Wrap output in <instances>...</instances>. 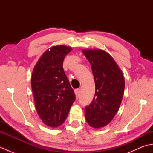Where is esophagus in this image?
<instances>
[{
	"label": "esophagus",
	"instance_id": "34e87169",
	"mask_svg": "<svg viewBox=\"0 0 153 153\" xmlns=\"http://www.w3.org/2000/svg\"><path fill=\"white\" fill-rule=\"evenodd\" d=\"M80 93H81L80 89H76V90H75V94H76V99H78L79 98V95H80Z\"/></svg>",
	"mask_w": 153,
	"mask_h": 153
}]
</instances>
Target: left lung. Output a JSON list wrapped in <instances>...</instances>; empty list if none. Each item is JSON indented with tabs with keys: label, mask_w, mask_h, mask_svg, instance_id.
Instances as JSON below:
<instances>
[{
	"label": "left lung",
	"mask_w": 153,
	"mask_h": 153,
	"mask_svg": "<svg viewBox=\"0 0 153 153\" xmlns=\"http://www.w3.org/2000/svg\"><path fill=\"white\" fill-rule=\"evenodd\" d=\"M95 83L92 102L85 108L86 121L94 128L108 125L119 110L125 88L123 74L113 58L100 49L83 50Z\"/></svg>",
	"instance_id": "1"
}]
</instances>
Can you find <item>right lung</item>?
I'll return each mask as SVG.
<instances>
[{
  "label": "right lung",
  "mask_w": 153,
  "mask_h": 153,
  "mask_svg": "<svg viewBox=\"0 0 153 153\" xmlns=\"http://www.w3.org/2000/svg\"><path fill=\"white\" fill-rule=\"evenodd\" d=\"M71 51V48L64 45L48 48L32 73L35 108L42 121L51 128L62 124L76 99L62 66L64 57Z\"/></svg>",
  "instance_id": "right-lung-1"
}]
</instances>
